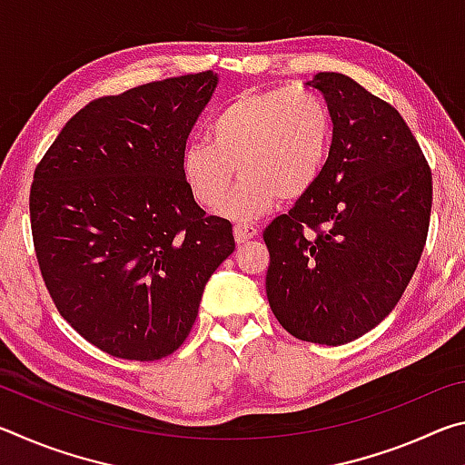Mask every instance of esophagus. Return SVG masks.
<instances>
[{
	"mask_svg": "<svg viewBox=\"0 0 465 465\" xmlns=\"http://www.w3.org/2000/svg\"><path fill=\"white\" fill-rule=\"evenodd\" d=\"M256 235H258V227L250 225V223H238L233 227V238L238 243H243V242H248L252 238H256Z\"/></svg>",
	"mask_w": 465,
	"mask_h": 465,
	"instance_id": "esophagus-1",
	"label": "esophagus"
}]
</instances>
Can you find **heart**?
I'll return each instance as SVG.
<instances>
[{"label": "heart", "instance_id": "heart-1", "mask_svg": "<svg viewBox=\"0 0 465 465\" xmlns=\"http://www.w3.org/2000/svg\"><path fill=\"white\" fill-rule=\"evenodd\" d=\"M209 139L183 152V176L196 201L213 207L243 174L219 213L254 222L318 184L332 147L326 102L305 88L242 92L209 121Z\"/></svg>", "mask_w": 465, "mask_h": 465}]
</instances>
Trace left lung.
Returning a JSON list of instances; mask_svg holds the SVG:
<instances>
[{
  "instance_id": "1",
  "label": "left lung",
  "mask_w": 465,
  "mask_h": 465,
  "mask_svg": "<svg viewBox=\"0 0 465 465\" xmlns=\"http://www.w3.org/2000/svg\"><path fill=\"white\" fill-rule=\"evenodd\" d=\"M305 85L324 94L332 147L318 184L264 230L266 297L289 334L338 346L380 324L411 282L427 242L432 178L388 102L334 72Z\"/></svg>"
}]
</instances>
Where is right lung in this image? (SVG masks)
<instances>
[{
  "mask_svg": "<svg viewBox=\"0 0 465 465\" xmlns=\"http://www.w3.org/2000/svg\"><path fill=\"white\" fill-rule=\"evenodd\" d=\"M217 84L203 72L94 100L35 170L45 285L72 328L113 357L174 352L235 248L232 223L204 215L183 176L188 133Z\"/></svg>",
  "mask_w": 465,
  "mask_h": 465,
  "instance_id": "right-lung-1",
  "label": "right lung"
}]
</instances>
